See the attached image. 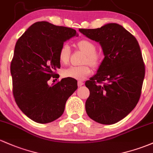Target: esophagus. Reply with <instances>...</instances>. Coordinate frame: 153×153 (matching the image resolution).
<instances>
[{
  "label": "esophagus",
  "instance_id": "obj_1",
  "mask_svg": "<svg viewBox=\"0 0 153 153\" xmlns=\"http://www.w3.org/2000/svg\"><path fill=\"white\" fill-rule=\"evenodd\" d=\"M84 85V82L82 81H81V80H79L78 82H77V85H78V87H81L82 86Z\"/></svg>",
  "mask_w": 153,
  "mask_h": 153
}]
</instances>
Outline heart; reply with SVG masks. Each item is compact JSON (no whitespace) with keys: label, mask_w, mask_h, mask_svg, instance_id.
I'll return each mask as SVG.
<instances>
[{"label":"heart","mask_w":153,"mask_h":153,"mask_svg":"<svg viewBox=\"0 0 153 153\" xmlns=\"http://www.w3.org/2000/svg\"><path fill=\"white\" fill-rule=\"evenodd\" d=\"M77 46L80 50L86 54V56L84 59V63H88L94 67L99 64L101 56L98 52H96V45L93 42L87 39H82L78 42ZM70 55L71 48L69 44L67 43L63 44L60 48L58 54L60 63L63 64L68 63L69 61ZM89 64H85L80 66L72 65L68 67V68L63 71V76L68 78L76 79H83L91 73L92 70Z\"/></svg>","instance_id":"1"}]
</instances>
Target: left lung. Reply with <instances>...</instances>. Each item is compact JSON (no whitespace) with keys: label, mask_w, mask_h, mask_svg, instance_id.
<instances>
[{"label":"left lung","mask_w":153,"mask_h":153,"mask_svg":"<svg viewBox=\"0 0 153 153\" xmlns=\"http://www.w3.org/2000/svg\"><path fill=\"white\" fill-rule=\"evenodd\" d=\"M79 30L101 44L104 55L96 74L85 82L90 90L86 112L97 123L114 124L126 117L140 98L145 74L140 47L131 33L117 23Z\"/></svg>","instance_id":"left-lung-1"}]
</instances>
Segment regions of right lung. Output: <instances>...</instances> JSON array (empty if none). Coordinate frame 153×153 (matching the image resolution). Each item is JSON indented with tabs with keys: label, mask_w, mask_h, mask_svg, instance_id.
I'll use <instances>...</instances> for the list:
<instances>
[{
	"label": "right lung",
	"mask_w": 153,
	"mask_h": 153,
	"mask_svg": "<svg viewBox=\"0 0 153 153\" xmlns=\"http://www.w3.org/2000/svg\"><path fill=\"white\" fill-rule=\"evenodd\" d=\"M75 36L74 29L42 21L29 27L16 43L10 67L13 95L21 111L35 122L48 123L60 117L77 89L73 78L48 84L52 77L57 79L60 48Z\"/></svg>",
	"instance_id": "1"
}]
</instances>
